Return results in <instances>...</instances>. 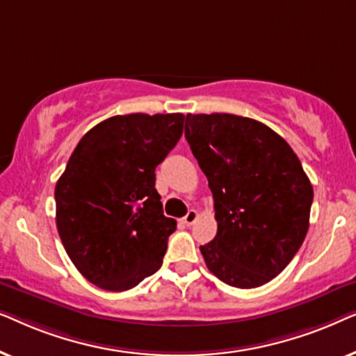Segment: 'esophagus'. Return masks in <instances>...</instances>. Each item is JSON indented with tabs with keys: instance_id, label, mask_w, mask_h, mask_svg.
Returning a JSON list of instances; mask_svg holds the SVG:
<instances>
[{
	"instance_id": "34e87169",
	"label": "esophagus",
	"mask_w": 356,
	"mask_h": 356,
	"mask_svg": "<svg viewBox=\"0 0 356 356\" xmlns=\"http://www.w3.org/2000/svg\"><path fill=\"white\" fill-rule=\"evenodd\" d=\"M196 220H197V212L194 211V209H191V211H188L186 216L183 217V223H184V225H186V227H191L193 223L196 222Z\"/></svg>"
}]
</instances>
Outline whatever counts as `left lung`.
Returning a JSON list of instances; mask_svg holds the SVG:
<instances>
[{
    "instance_id": "1",
    "label": "left lung",
    "mask_w": 356,
    "mask_h": 356,
    "mask_svg": "<svg viewBox=\"0 0 356 356\" xmlns=\"http://www.w3.org/2000/svg\"><path fill=\"white\" fill-rule=\"evenodd\" d=\"M184 136L216 209L217 235L201 246L207 269L236 289L267 284L308 233L313 186L300 159L269 126L245 116L189 113Z\"/></svg>"
}]
</instances>
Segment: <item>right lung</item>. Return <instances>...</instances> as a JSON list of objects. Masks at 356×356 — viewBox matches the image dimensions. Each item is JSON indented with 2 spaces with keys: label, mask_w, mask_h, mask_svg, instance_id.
<instances>
[{
  "label": "right lung",
  "mask_w": 356,
  "mask_h": 356,
  "mask_svg": "<svg viewBox=\"0 0 356 356\" xmlns=\"http://www.w3.org/2000/svg\"><path fill=\"white\" fill-rule=\"evenodd\" d=\"M184 115H116L87 131L55 188L56 228L90 284L126 291L155 274L177 220L163 216L155 168L183 134Z\"/></svg>",
  "instance_id": "right-lung-1"
}]
</instances>
